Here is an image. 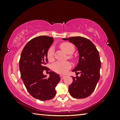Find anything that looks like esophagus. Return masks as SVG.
Here are the masks:
<instances>
[{"instance_id":"esophagus-1","label":"esophagus","mask_w":120,"mask_h":120,"mask_svg":"<svg viewBox=\"0 0 120 120\" xmlns=\"http://www.w3.org/2000/svg\"><path fill=\"white\" fill-rule=\"evenodd\" d=\"M60 78H61V79H64L65 78V76H63V75H60Z\"/></svg>"}]
</instances>
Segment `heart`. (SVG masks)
I'll return each mask as SVG.
<instances>
[{
  "instance_id": "obj_1",
  "label": "heart",
  "mask_w": 120,
  "mask_h": 120,
  "mask_svg": "<svg viewBox=\"0 0 120 120\" xmlns=\"http://www.w3.org/2000/svg\"><path fill=\"white\" fill-rule=\"evenodd\" d=\"M61 48L67 54H70L74 52V46L71 43L68 42L63 43L60 45ZM54 48L51 46L49 48L47 52V57L49 61L53 59L54 56ZM71 67V64L69 62H61L58 61L54 63L53 65V69L56 72L59 74H64Z\"/></svg>"
}]
</instances>
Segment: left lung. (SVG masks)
Wrapping results in <instances>:
<instances>
[{
    "instance_id": "obj_1",
    "label": "left lung",
    "mask_w": 120,
    "mask_h": 120,
    "mask_svg": "<svg viewBox=\"0 0 120 120\" xmlns=\"http://www.w3.org/2000/svg\"><path fill=\"white\" fill-rule=\"evenodd\" d=\"M69 40L76 46L79 60L72 72L80 76L72 77L73 82L69 86L71 96L75 98H84L92 94L100 77L101 61L96 46L90 40L82 36L62 38Z\"/></svg>"
}]
</instances>
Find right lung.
I'll return each instance as SVG.
<instances>
[{
	"label": "right lung",
	"mask_w": 120,
	"mask_h": 120,
	"mask_svg": "<svg viewBox=\"0 0 120 120\" xmlns=\"http://www.w3.org/2000/svg\"><path fill=\"white\" fill-rule=\"evenodd\" d=\"M53 38L40 36L30 40L24 46L19 60V70L22 80L28 93L41 101L49 100L56 94V87L60 77L54 71L49 77L43 74L47 69V52L53 42Z\"/></svg>",
	"instance_id": "right-lung-1"
}]
</instances>
